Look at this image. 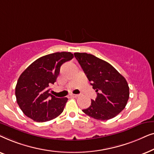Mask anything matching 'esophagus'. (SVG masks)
I'll return each instance as SVG.
<instances>
[{
    "label": "esophagus",
    "mask_w": 154,
    "mask_h": 154,
    "mask_svg": "<svg viewBox=\"0 0 154 154\" xmlns=\"http://www.w3.org/2000/svg\"><path fill=\"white\" fill-rule=\"evenodd\" d=\"M69 97H75V98H77V97H79V94H69Z\"/></svg>",
    "instance_id": "esophagus-1"
}]
</instances>
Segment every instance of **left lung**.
Returning a JSON list of instances; mask_svg holds the SVG:
<instances>
[{"instance_id": "8db88e82", "label": "left lung", "mask_w": 154, "mask_h": 154, "mask_svg": "<svg viewBox=\"0 0 154 154\" xmlns=\"http://www.w3.org/2000/svg\"><path fill=\"white\" fill-rule=\"evenodd\" d=\"M74 56L97 93L95 100H91V105L83 112L101 121L116 116L125 109L129 99V87L125 78L109 63L91 54L75 52Z\"/></svg>"}]
</instances>
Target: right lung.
Returning <instances> with one entry per match:
<instances>
[{"mask_svg": "<svg viewBox=\"0 0 154 154\" xmlns=\"http://www.w3.org/2000/svg\"><path fill=\"white\" fill-rule=\"evenodd\" d=\"M73 58L69 52H55L41 57L29 65L19 78L15 88L17 102L27 117L43 123L55 119L64 111L68 99L50 93L60 67Z\"/></svg>", "mask_w": 154, "mask_h": 154, "instance_id": "right-lung-1", "label": "right lung"}]
</instances>
